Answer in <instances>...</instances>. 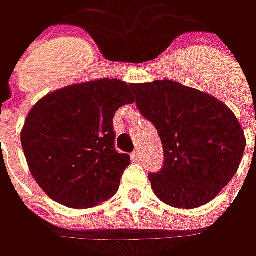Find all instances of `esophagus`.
<instances>
[{"label":"esophagus","mask_w":256,"mask_h":256,"mask_svg":"<svg viewBox=\"0 0 256 256\" xmlns=\"http://www.w3.org/2000/svg\"><path fill=\"white\" fill-rule=\"evenodd\" d=\"M132 160L136 162V161H141V151L140 150H136V151H134L132 152Z\"/></svg>","instance_id":"obj_1"}]
</instances>
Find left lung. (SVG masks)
<instances>
[{
	"mask_svg": "<svg viewBox=\"0 0 256 256\" xmlns=\"http://www.w3.org/2000/svg\"><path fill=\"white\" fill-rule=\"evenodd\" d=\"M131 88L162 142L164 168L150 175L154 194L180 210L212 201L236 174L245 151L235 114L210 94L170 80Z\"/></svg>",
	"mask_w": 256,
	"mask_h": 256,
	"instance_id": "left-lung-1",
	"label": "left lung"
}]
</instances>
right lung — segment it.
<instances>
[{"instance_id":"add662e5","label":"right lung","mask_w":256,"mask_h":256,"mask_svg":"<svg viewBox=\"0 0 256 256\" xmlns=\"http://www.w3.org/2000/svg\"><path fill=\"white\" fill-rule=\"evenodd\" d=\"M134 101L131 84L102 78L46 94L31 108L21 145L31 175L51 200L85 210L116 194L131 158L115 151L112 118Z\"/></svg>"}]
</instances>
